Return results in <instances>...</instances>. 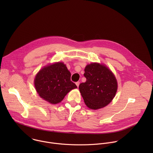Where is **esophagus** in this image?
I'll use <instances>...</instances> for the list:
<instances>
[{
	"mask_svg": "<svg viewBox=\"0 0 153 153\" xmlns=\"http://www.w3.org/2000/svg\"><path fill=\"white\" fill-rule=\"evenodd\" d=\"M79 84H80V82H77L76 83V85H77V87H79Z\"/></svg>",
	"mask_w": 153,
	"mask_h": 153,
	"instance_id": "esophagus-1",
	"label": "esophagus"
}]
</instances>
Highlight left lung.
Returning <instances> with one entry per match:
<instances>
[{"label": "left lung", "instance_id": "1", "mask_svg": "<svg viewBox=\"0 0 153 153\" xmlns=\"http://www.w3.org/2000/svg\"><path fill=\"white\" fill-rule=\"evenodd\" d=\"M84 71L86 80L79 85V88L86 106L96 110L110 103L118 88L112 71L106 65L97 62L88 64Z\"/></svg>", "mask_w": 153, "mask_h": 153}]
</instances>
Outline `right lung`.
<instances>
[{"label": "right lung", "instance_id": "1", "mask_svg": "<svg viewBox=\"0 0 153 153\" xmlns=\"http://www.w3.org/2000/svg\"><path fill=\"white\" fill-rule=\"evenodd\" d=\"M34 85L40 97L51 104L60 103L70 91L77 88L71 81V73L62 62L42 68L34 77Z\"/></svg>", "mask_w": 153, "mask_h": 153}]
</instances>
